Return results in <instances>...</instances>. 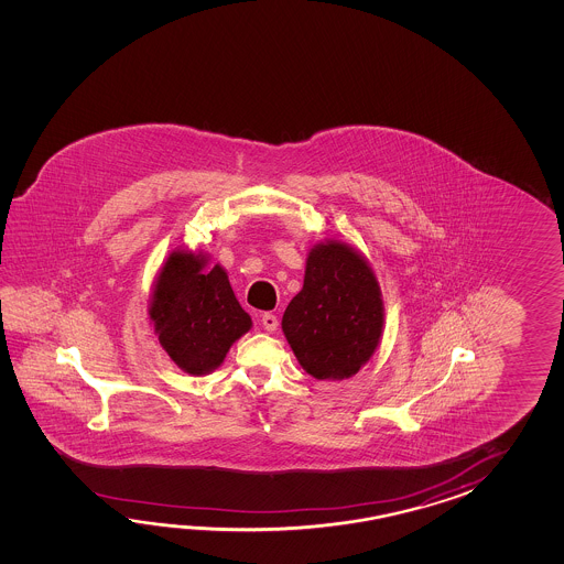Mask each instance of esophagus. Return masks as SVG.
I'll return each mask as SVG.
<instances>
[{
    "instance_id": "esophagus-1",
    "label": "esophagus",
    "mask_w": 564,
    "mask_h": 564,
    "mask_svg": "<svg viewBox=\"0 0 564 564\" xmlns=\"http://www.w3.org/2000/svg\"><path fill=\"white\" fill-rule=\"evenodd\" d=\"M262 326H264L268 333H274L278 328L276 314H272V312H264V314H262Z\"/></svg>"
}]
</instances>
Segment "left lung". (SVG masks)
<instances>
[{
  "mask_svg": "<svg viewBox=\"0 0 564 564\" xmlns=\"http://www.w3.org/2000/svg\"><path fill=\"white\" fill-rule=\"evenodd\" d=\"M282 330L314 379H348L371 359L383 330V300L365 258L340 241L318 243Z\"/></svg>",
  "mask_w": 564,
  "mask_h": 564,
  "instance_id": "8db88e82",
  "label": "left lung"
}]
</instances>
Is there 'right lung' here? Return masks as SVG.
Returning <instances> with one entry per match:
<instances>
[{
    "instance_id": "obj_1",
    "label": "right lung",
    "mask_w": 564,
    "mask_h": 564,
    "mask_svg": "<svg viewBox=\"0 0 564 564\" xmlns=\"http://www.w3.org/2000/svg\"><path fill=\"white\" fill-rule=\"evenodd\" d=\"M149 316L161 347L189 375L217 369L252 326L224 268L205 270L202 253L173 252L156 278Z\"/></svg>"
}]
</instances>
